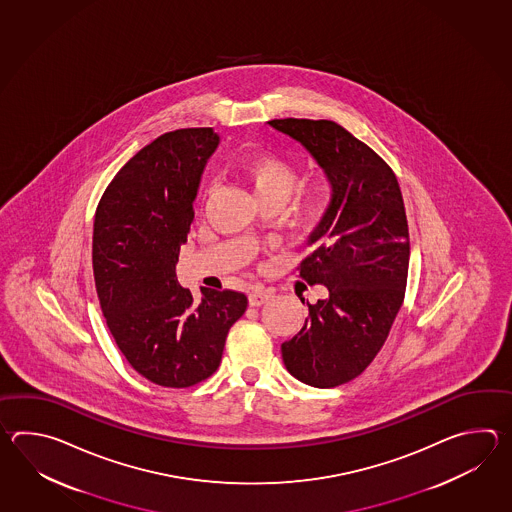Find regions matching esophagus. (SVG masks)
I'll return each mask as SVG.
<instances>
[{"mask_svg": "<svg viewBox=\"0 0 512 512\" xmlns=\"http://www.w3.org/2000/svg\"><path fill=\"white\" fill-rule=\"evenodd\" d=\"M272 298L271 291H265L261 287H254L251 293H249V304L252 307H260V305L267 304Z\"/></svg>", "mask_w": 512, "mask_h": 512, "instance_id": "obj_1", "label": "esophagus"}]
</instances>
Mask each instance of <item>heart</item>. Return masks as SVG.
Returning <instances> with one entry per match:
<instances>
[{"mask_svg": "<svg viewBox=\"0 0 512 512\" xmlns=\"http://www.w3.org/2000/svg\"><path fill=\"white\" fill-rule=\"evenodd\" d=\"M240 174L247 181V185L251 186L254 196L260 203L280 201L283 205L287 197L293 194L298 183V174L293 164L272 153L252 155L241 164ZM300 210L307 219L318 218L324 210L322 190L313 188L305 192L300 201Z\"/></svg>", "mask_w": 512, "mask_h": 512, "instance_id": "1", "label": "heart"}]
</instances>
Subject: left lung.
Listing matches in <instances>:
<instances>
[{
    "label": "left lung",
    "mask_w": 512,
    "mask_h": 512,
    "mask_svg": "<svg viewBox=\"0 0 512 512\" xmlns=\"http://www.w3.org/2000/svg\"><path fill=\"white\" fill-rule=\"evenodd\" d=\"M300 142L333 188L324 218L309 236L300 278L326 285L309 305L298 335L283 342L287 371L315 388L353 381L377 357L403 305L410 236L392 168L333 120L274 119Z\"/></svg>",
    "instance_id": "1"
}]
</instances>
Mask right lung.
I'll return each mask as SVG.
<instances>
[{
	"mask_svg": "<svg viewBox=\"0 0 512 512\" xmlns=\"http://www.w3.org/2000/svg\"><path fill=\"white\" fill-rule=\"evenodd\" d=\"M212 128L168 131L135 153L98 203L93 274L111 335L131 368L164 388H188L218 370L232 324L247 309L236 291L177 283L179 249L194 219Z\"/></svg>",
	"mask_w": 512,
	"mask_h": 512,
	"instance_id": "obj_1",
	"label": "right lung"
}]
</instances>
